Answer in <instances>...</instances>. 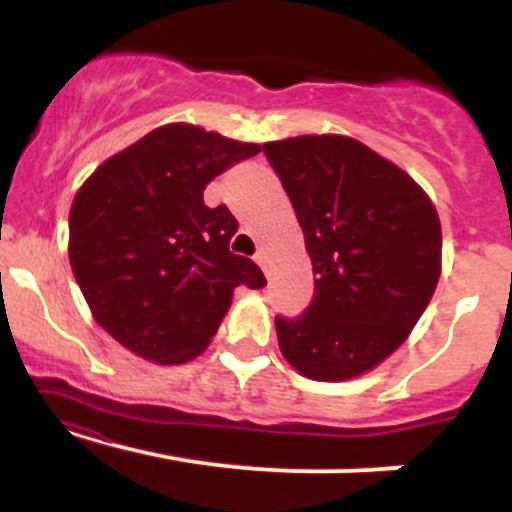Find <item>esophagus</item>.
<instances>
[{"instance_id":"esophagus-1","label":"esophagus","mask_w":512,"mask_h":512,"mask_svg":"<svg viewBox=\"0 0 512 512\" xmlns=\"http://www.w3.org/2000/svg\"><path fill=\"white\" fill-rule=\"evenodd\" d=\"M255 262L260 264V267L264 269V272H267V255H264V250H257V255H255Z\"/></svg>"}]
</instances>
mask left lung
<instances>
[{
    "mask_svg": "<svg viewBox=\"0 0 512 512\" xmlns=\"http://www.w3.org/2000/svg\"><path fill=\"white\" fill-rule=\"evenodd\" d=\"M262 151L296 209L315 274L303 315H276L281 354L310 380L356 378L409 337L436 291V207L356 139L305 134Z\"/></svg>",
    "mask_w": 512,
    "mask_h": 512,
    "instance_id": "obj_1",
    "label": "left lung"
}]
</instances>
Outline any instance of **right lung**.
Wrapping results in <instances>:
<instances>
[{
    "instance_id": "obj_1",
    "label": "right lung",
    "mask_w": 512,
    "mask_h": 512,
    "mask_svg": "<svg viewBox=\"0 0 512 512\" xmlns=\"http://www.w3.org/2000/svg\"><path fill=\"white\" fill-rule=\"evenodd\" d=\"M257 144L175 122L101 163L69 211V262L98 325L154 363L207 349L236 286L262 289L255 262L228 250L238 221L209 209L216 175Z\"/></svg>"
}]
</instances>
